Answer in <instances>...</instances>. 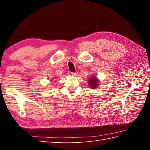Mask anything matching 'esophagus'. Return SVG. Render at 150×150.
Wrapping results in <instances>:
<instances>
[{"label": "esophagus", "mask_w": 150, "mask_h": 150, "mask_svg": "<svg viewBox=\"0 0 150 150\" xmlns=\"http://www.w3.org/2000/svg\"><path fill=\"white\" fill-rule=\"evenodd\" d=\"M67 74L69 75V76H75L76 75V72H72L69 71V72H68Z\"/></svg>", "instance_id": "esophagus-1"}]
</instances>
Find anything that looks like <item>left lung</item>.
Listing matches in <instances>:
<instances>
[{"mask_svg": "<svg viewBox=\"0 0 150 150\" xmlns=\"http://www.w3.org/2000/svg\"><path fill=\"white\" fill-rule=\"evenodd\" d=\"M88 84L91 88H92V89L97 88L98 85H99L98 80L97 79V78H95V77H91V78H90V79H89Z\"/></svg>", "mask_w": 150, "mask_h": 150, "instance_id": "8db88e82", "label": "left lung"}]
</instances>
